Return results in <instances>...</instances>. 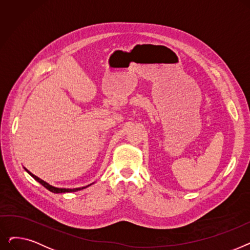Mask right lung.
Returning a JSON list of instances; mask_svg holds the SVG:
<instances>
[{"instance_id":"obj_1","label":"right lung","mask_w":250,"mask_h":250,"mask_svg":"<svg viewBox=\"0 0 250 250\" xmlns=\"http://www.w3.org/2000/svg\"><path fill=\"white\" fill-rule=\"evenodd\" d=\"M24 169L26 170V172H27L28 174H30L37 182H39L41 183L42 186H43L45 188H47L49 191H51V192H54V193H63V192H74V191H78V190H81V189H84V188H87L88 187H90V186H92L93 185V183H90V185H88V186H86V187H82V188H57V187H54V186H51V185H49L48 182H46V181H44V180H42V179H41L39 177H37L36 175H34V174H32L29 170H27L26 169L25 167H24Z\"/></svg>"}]
</instances>
